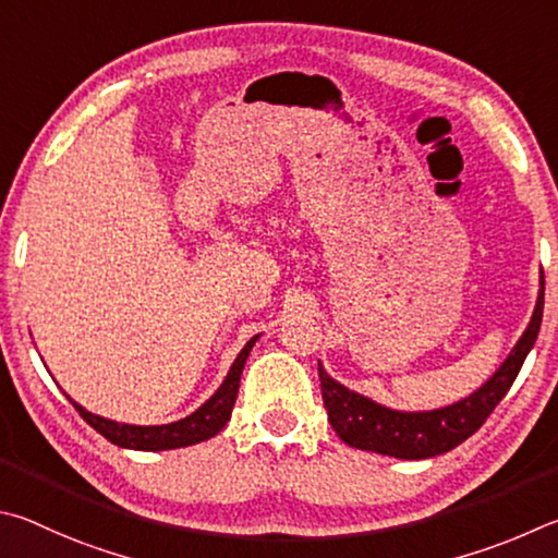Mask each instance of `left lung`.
<instances>
[{"mask_svg":"<svg viewBox=\"0 0 558 558\" xmlns=\"http://www.w3.org/2000/svg\"><path fill=\"white\" fill-rule=\"evenodd\" d=\"M542 314L544 274L530 326H526L522 338L517 340V345L507 355L500 369L471 397L451 407L434 409V412H397V409L377 404L373 399L350 392L348 387L336 383L326 373L324 365L318 363L320 395H324L330 426L340 436V441H345L348 446L360 448V451L404 458V461H422V458L453 451L458 444L471 438L485 424L493 409L510 392L526 355L534 348L536 336H539Z\"/></svg>","mask_w":558,"mask_h":558,"instance_id":"1","label":"left lung"}]
</instances>
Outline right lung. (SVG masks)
<instances>
[{
	"mask_svg": "<svg viewBox=\"0 0 558 558\" xmlns=\"http://www.w3.org/2000/svg\"><path fill=\"white\" fill-rule=\"evenodd\" d=\"M259 336H254L247 345L242 348V353L234 357L225 383L218 387L208 402L195 409L191 416L181 418V422L173 424H161V426H132V424H117L112 418H102L97 414H90L81 404L73 407L77 409L87 424H90L97 434H102L107 441L122 448H134V451H169V448H183L193 446L201 441H208L215 434H220L225 424L230 422L234 399H238L240 389V377L244 363H247V355L252 345L257 343Z\"/></svg>",
	"mask_w": 558,
	"mask_h": 558,
	"instance_id": "add662e5",
	"label": "right lung"
}]
</instances>
